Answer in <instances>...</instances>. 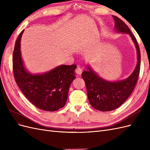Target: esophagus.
<instances>
[{"instance_id":"1","label":"esophagus","mask_w":150,"mask_h":150,"mask_svg":"<svg viewBox=\"0 0 150 150\" xmlns=\"http://www.w3.org/2000/svg\"><path fill=\"white\" fill-rule=\"evenodd\" d=\"M75 71H76V74H78V75H81V74H82V72H83V69H82V68H81V67H79V66H78V67H77Z\"/></svg>"}]
</instances>
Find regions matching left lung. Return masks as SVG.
<instances>
[{"label":"left lung","mask_w":150,"mask_h":150,"mask_svg":"<svg viewBox=\"0 0 150 150\" xmlns=\"http://www.w3.org/2000/svg\"><path fill=\"white\" fill-rule=\"evenodd\" d=\"M116 32L129 35L134 44L137 52V64L128 78L119 81H108L99 77L89 66L87 71L82 73L89 101L94 108L101 111H110L119 108L132 93L139 74L141 55L140 50L134 35L128 27L120 18L112 16Z\"/></svg>","instance_id":"1"}]
</instances>
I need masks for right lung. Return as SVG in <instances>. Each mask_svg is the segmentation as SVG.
<instances>
[{"label": "right lung", "mask_w": 150, "mask_h": 150, "mask_svg": "<svg viewBox=\"0 0 150 150\" xmlns=\"http://www.w3.org/2000/svg\"><path fill=\"white\" fill-rule=\"evenodd\" d=\"M24 30L15 43L12 63L13 76L21 91L40 110L55 111L64 107L71 83L76 78V65H61L44 74H33L25 69L21 57V40Z\"/></svg>", "instance_id": "right-lung-1"}]
</instances>
